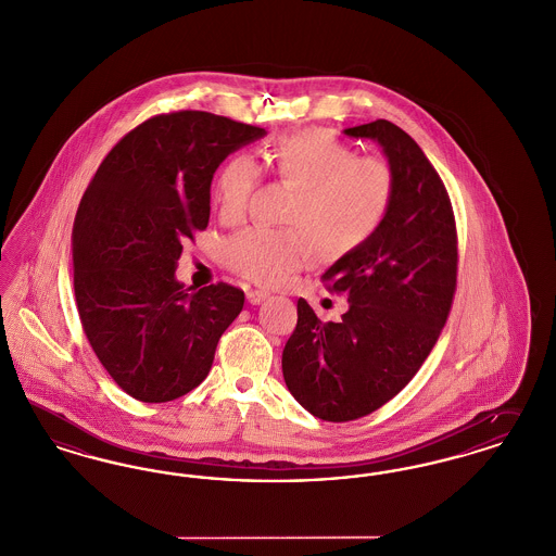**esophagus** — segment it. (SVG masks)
<instances>
[{
	"instance_id": "1",
	"label": "esophagus",
	"mask_w": 556,
	"mask_h": 556,
	"mask_svg": "<svg viewBox=\"0 0 556 556\" xmlns=\"http://www.w3.org/2000/svg\"><path fill=\"white\" fill-rule=\"evenodd\" d=\"M267 296H269V292L262 291V289H249V291H247V301H249L251 305H260Z\"/></svg>"
}]
</instances>
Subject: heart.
Returning <instances> with one entry per match:
<instances>
[{
    "instance_id": "obj_1",
    "label": "heart",
    "mask_w": 556,
    "mask_h": 556,
    "mask_svg": "<svg viewBox=\"0 0 556 556\" xmlns=\"http://www.w3.org/2000/svg\"><path fill=\"white\" fill-rule=\"evenodd\" d=\"M269 169L294 188L285 222L291 228H247L224 242V262L238 276L278 285L324 257H343L382 226L393 201L391 169L324 131L292 134L265 154ZM260 181L251 154H236L215 181V203L226 224H236Z\"/></svg>"
}]
</instances>
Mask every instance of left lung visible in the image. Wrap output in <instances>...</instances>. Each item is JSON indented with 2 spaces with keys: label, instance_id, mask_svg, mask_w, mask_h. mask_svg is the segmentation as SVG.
<instances>
[{
  "label": "left lung",
  "instance_id": "8db88e82",
  "mask_svg": "<svg viewBox=\"0 0 556 556\" xmlns=\"http://www.w3.org/2000/svg\"><path fill=\"white\" fill-rule=\"evenodd\" d=\"M375 140L393 174V201L379 230L324 271L350 307L321 321L305 299L282 351L292 397L330 422L362 418L418 372L447 320L456 291V226L438 172L391 121L343 129Z\"/></svg>",
  "mask_w": 556,
  "mask_h": 556
}]
</instances>
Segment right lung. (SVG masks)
<instances>
[{"label": "right lung", "mask_w": 556, "mask_h": 556, "mask_svg": "<svg viewBox=\"0 0 556 556\" xmlns=\"http://www.w3.org/2000/svg\"><path fill=\"white\" fill-rule=\"evenodd\" d=\"M262 127L201 111L148 118L98 167L73 228L75 299L89 345L131 397L172 402L206 379L244 305L226 282L176 278L184 242L205 230L211 181Z\"/></svg>", "instance_id": "1"}]
</instances>
